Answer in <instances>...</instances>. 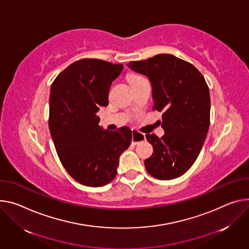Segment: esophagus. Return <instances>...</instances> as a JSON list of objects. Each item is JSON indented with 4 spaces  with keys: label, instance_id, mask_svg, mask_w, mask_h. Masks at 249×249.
Segmentation results:
<instances>
[{
    "label": "esophagus",
    "instance_id": "34e87169",
    "mask_svg": "<svg viewBox=\"0 0 249 249\" xmlns=\"http://www.w3.org/2000/svg\"><path fill=\"white\" fill-rule=\"evenodd\" d=\"M145 139H146V137H145L144 134H141V133L137 132L136 130H134V129L132 130V144L138 145L141 142L145 141Z\"/></svg>",
    "mask_w": 249,
    "mask_h": 249
}]
</instances>
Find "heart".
I'll use <instances>...</instances> for the list:
<instances>
[{
	"label": "heart",
	"instance_id": "heart-1",
	"mask_svg": "<svg viewBox=\"0 0 249 249\" xmlns=\"http://www.w3.org/2000/svg\"><path fill=\"white\" fill-rule=\"evenodd\" d=\"M140 79H143V78L140 77V76H131V77H130V83H131V82H134V81L140 80Z\"/></svg>",
	"mask_w": 249,
	"mask_h": 249
}]
</instances>
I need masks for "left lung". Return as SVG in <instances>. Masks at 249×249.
<instances>
[{
	"mask_svg": "<svg viewBox=\"0 0 249 249\" xmlns=\"http://www.w3.org/2000/svg\"><path fill=\"white\" fill-rule=\"evenodd\" d=\"M149 78L153 109L163 111L164 136L147 134L153 154L145 160L147 172L158 179L184 175L195 163L210 127L208 84L196 67L172 54H157L127 64Z\"/></svg>",
	"mask_w": 249,
	"mask_h": 249,
	"instance_id": "8db88e82",
	"label": "left lung"
}]
</instances>
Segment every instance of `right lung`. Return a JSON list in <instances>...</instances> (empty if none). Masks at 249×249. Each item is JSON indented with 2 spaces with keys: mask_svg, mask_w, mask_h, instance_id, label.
<instances>
[{
  "mask_svg": "<svg viewBox=\"0 0 249 249\" xmlns=\"http://www.w3.org/2000/svg\"><path fill=\"white\" fill-rule=\"evenodd\" d=\"M123 67L81 59L67 66L51 88L49 126L55 150L67 173L87 187L109 184L117 174L120 155L131 144L130 128L104 130L96 114L108 105L111 84Z\"/></svg>",
  "mask_w": 249,
  "mask_h": 249,
  "instance_id": "obj_1",
  "label": "right lung"
}]
</instances>
